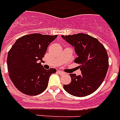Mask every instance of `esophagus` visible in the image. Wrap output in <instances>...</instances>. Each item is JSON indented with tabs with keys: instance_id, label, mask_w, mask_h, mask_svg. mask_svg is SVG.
I'll list each match as a JSON object with an SVG mask.
<instances>
[{
	"instance_id": "1",
	"label": "esophagus",
	"mask_w": 120,
	"mask_h": 120,
	"mask_svg": "<svg viewBox=\"0 0 120 120\" xmlns=\"http://www.w3.org/2000/svg\"><path fill=\"white\" fill-rule=\"evenodd\" d=\"M58 73L60 74V75H64L65 74V73H64V72L61 71H58Z\"/></svg>"
}]
</instances>
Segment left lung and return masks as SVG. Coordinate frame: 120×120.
I'll return each instance as SVG.
<instances>
[{
    "label": "left lung",
    "instance_id": "obj_1",
    "mask_svg": "<svg viewBox=\"0 0 120 120\" xmlns=\"http://www.w3.org/2000/svg\"><path fill=\"white\" fill-rule=\"evenodd\" d=\"M62 37L75 47L78 55L75 62L80 64L82 72L78 76L69 74L71 82L64 85V89L75 96L89 95L99 88L107 73L109 57L105 48L96 38L84 33Z\"/></svg>",
    "mask_w": 120,
    "mask_h": 120
}]
</instances>
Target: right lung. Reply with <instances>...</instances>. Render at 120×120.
I'll return each instance as SVG.
<instances>
[{
	"instance_id": "right-lung-1",
	"label": "right lung",
	"mask_w": 120,
	"mask_h": 120,
	"mask_svg": "<svg viewBox=\"0 0 120 120\" xmlns=\"http://www.w3.org/2000/svg\"><path fill=\"white\" fill-rule=\"evenodd\" d=\"M57 35L34 33L15 42L8 52L7 65L9 78L21 93L38 95L47 88L49 76L56 70L45 69L41 64L48 45Z\"/></svg>"
}]
</instances>
